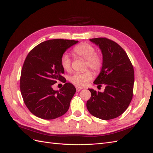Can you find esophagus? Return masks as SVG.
<instances>
[{
    "label": "esophagus",
    "mask_w": 153,
    "mask_h": 153,
    "mask_svg": "<svg viewBox=\"0 0 153 153\" xmlns=\"http://www.w3.org/2000/svg\"><path fill=\"white\" fill-rule=\"evenodd\" d=\"M76 91H77V92H79L80 91H81L82 89H84V88H83V87H81L76 86Z\"/></svg>",
    "instance_id": "1"
}]
</instances>
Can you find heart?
Wrapping results in <instances>:
<instances>
[{
	"label": "heart",
	"mask_w": 153,
	"mask_h": 153,
	"mask_svg": "<svg viewBox=\"0 0 153 153\" xmlns=\"http://www.w3.org/2000/svg\"><path fill=\"white\" fill-rule=\"evenodd\" d=\"M73 52L76 56L85 59V67L86 68L89 67L94 71L98 72L102 67V57L99 53L95 52L94 47L89 43H82L77 45L73 48ZM61 64L65 71H71V60L68 54L64 53L62 55ZM92 73L90 70H86L84 72L75 73L69 76V80L77 86H85L92 80Z\"/></svg>",
	"instance_id": "b5f03b06"
}]
</instances>
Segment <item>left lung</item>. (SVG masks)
Here are the masks:
<instances>
[{
  "label": "left lung",
  "mask_w": 153,
  "mask_h": 153,
  "mask_svg": "<svg viewBox=\"0 0 153 153\" xmlns=\"http://www.w3.org/2000/svg\"><path fill=\"white\" fill-rule=\"evenodd\" d=\"M98 46L103 64L94 84L105 85L101 92L89 89L87 108L93 116L103 120L116 118L127 109L133 97L134 70L126 52L114 41L105 38L89 39Z\"/></svg>",
  "instance_id": "left-lung-1"
}]
</instances>
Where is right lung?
Returning <instances> with one entry per match:
<instances>
[{"mask_svg": "<svg viewBox=\"0 0 153 153\" xmlns=\"http://www.w3.org/2000/svg\"><path fill=\"white\" fill-rule=\"evenodd\" d=\"M78 41L51 39L44 41L27 55L22 69L20 91L27 107L36 117L53 119L67 112L76 88L66 83L59 91L52 85L65 83L61 64L62 55Z\"/></svg>", "mask_w": 153, "mask_h": 153, "instance_id": "1", "label": "right lung"}]
</instances>
